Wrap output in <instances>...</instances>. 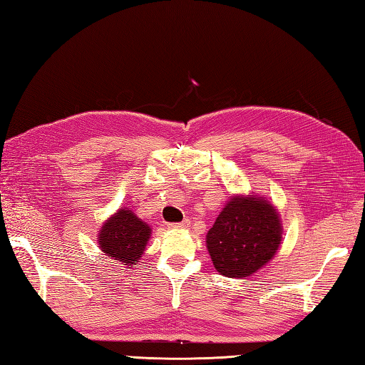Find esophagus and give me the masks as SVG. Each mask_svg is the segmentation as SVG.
I'll return each instance as SVG.
<instances>
[{
    "label": "esophagus",
    "mask_w": 365,
    "mask_h": 365,
    "mask_svg": "<svg viewBox=\"0 0 365 365\" xmlns=\"http://www.w3.org/2000/svg\"><path fill=\"white\" fill-rule=\"evenodd\" d=\"M188 226H190V221L188 220H183L180 222H170L169 224L170 229H185V227H188Z\"/></svg>",
    "instance_id": "obj_1"
}]
</instances>
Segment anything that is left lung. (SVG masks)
Instances as JSON below:
<instances>
[{"label":"left lung","instance_id":"8db88e82","mask_svg":"<svg viewBox=\"0 0 365 365\" xmlns=\"http://www.w3.org/2000/svg\"><path fill=\"white\" fill-rule=\"evenodd\" d=\"M281 221L265 199L232 197L207 234L215 268L227 277H247L276 254Z\"/></svg>","mask_w":365,"mask_h":365}]
</instances>
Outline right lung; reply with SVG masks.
I'll use <instances>...</instances> for the list:
<instances>
[{
    "mask_svg": "<svg viewBox=\"0 0 365 365\" xmlns=\"http://www.w3.org/2000/svg\"><path fill=\"white\" fill-rule=\"evenodd\" d=\"M149 237L150 227L133 212L120 208L103 224L98 235V245L108 257L131 268L143 255Z\"/></svg>",
    "mask_w": 365,
    "mask_h": 365,
    "instance_id": "1",
    "label": "right lung"
}]
</instances>
